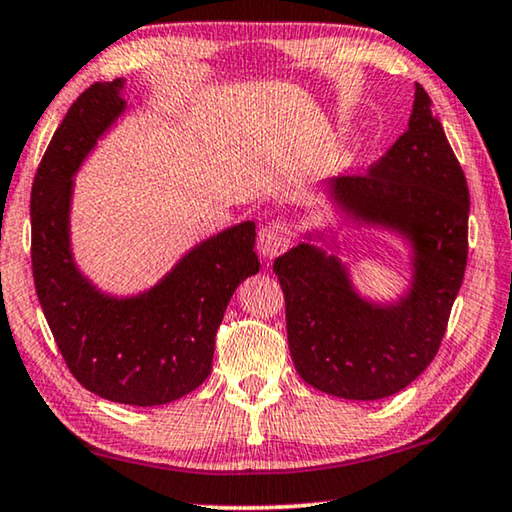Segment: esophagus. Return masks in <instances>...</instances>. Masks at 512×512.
<instances>
[{
    "instance_id": "esophagus-1",
    "label": "esophagus",
    "mask_w": 512,
    "mask_h": 512,
    "mask_svg": "<svg viewBox=\"0 0 512 512\" xmlns=\"http://www.w3.org/2000/svg\"><path fill=\"white\" fill-rule=\"evenodd\" d=\"M290 242H293V233H290V226L281 224V222H272V224H267V226H263L261 231H258L256 249L263 258L272 261V258H277L279 254H283V251L290 247Z\"/></svg>"
}]
</instances>
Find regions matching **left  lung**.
<instances>
[{"mask_svg":"<svg viewBox=\"0 0 512 512\" xmlns=\"http://www.w3.org/2000/svg\"><path fill=\"white\" fill-rule=\"evenodd\" d=\"M322 190L343 224L403 238L412 279L398 300H368L338 258L336 235L304 233L274 261L290 355L313 389L348 400L387 398L435 359L467 267V178L421 84L407 130L387 155L368 174L334 178Z\"/></svg>","mask_w":512,"mask_h":512,"instance_id":"obj_1","label":"left lung"}]
</instances>
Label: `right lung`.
I'll return each instance as SVG.
<instances>
[{"instance_id": "add662e5", "label": "right lung", "mask_w": 512, "mask_h": 512, "mask_svg": "<svg viewBox=\"0 0 512 512\" xmlns=\"http://www.w3.org/2000/svg\"><path fill=\"white\" fill-rule=\"evenodd\" d=\"M125 80L96 82L68 109L31 187V267L38 302L70 373L112 403L155 407L194 391L212 371L215 334L235 288L261 270L256 224L194 245L137 295L100 290L70 242L75 174L128 109Z\"/></svg>"}]
</instances>
